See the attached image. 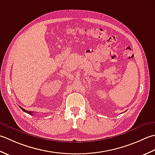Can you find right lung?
Returning a JSON list of instances; mask_svg holds the SVG:
<instances>
[{
  "mask_svg": "<svg viewBox=\"0 0 155 155\" xmlns=\"http://www.w3.org/2000/svg\"><path fill=\"white\" fill-rule=\"evenodd\" d=\"M20 108H21V109L23 110V111H24L25 112H27V113H28V114H32V112H31V111H27V110H25L24 108H22V107H21V106H19Z\"/></svg>",
  "mask_w": 155,
  "mask_h": 155,
  "instance_id": "right-lung-1",
  "label": "right lung"
}]
</instances>
